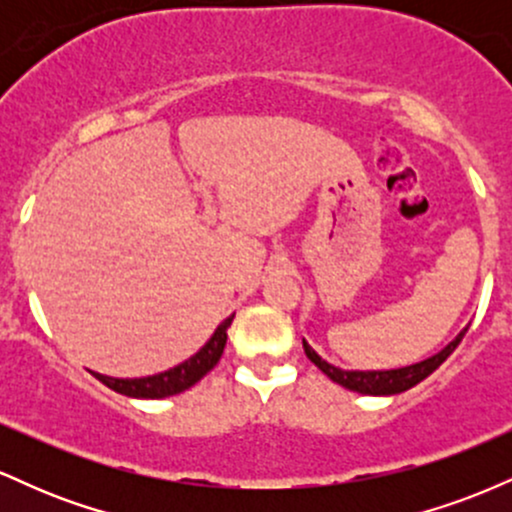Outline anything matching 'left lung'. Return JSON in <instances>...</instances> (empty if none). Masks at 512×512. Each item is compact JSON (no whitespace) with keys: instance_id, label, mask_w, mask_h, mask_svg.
<instances>
[{"instance_id":"1","label":"left lung","mask_w":512,"mask_h":512,"mask_svg":"<svg viewBox=\"0 0 512 512\" xmlns=\"http://www.w3.org/2000/svg\"><path fill=\"white\" fill-rule=\"evenodd\" d=\"M464 332H467V327H464V330L457 334V337L452 339L443 351H438L436 356L426 358V361L421 363H414V366H404L395 370H342L332 366V363H327L325 358L317 356L305 339H303V349H305V356H308L310 361H313L315 366L327 375V378L334 380L337 385L346 387V390L361 392V395H399V392L409 390V387L419 385L421 380H426L428 375H431L433 370H436L440 363H443L445 358L457 349V344L462 342Z\"/></svg>"}]
</instances>
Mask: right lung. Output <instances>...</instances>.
<instances>
[{"instance_id": "1", "label": "right lung", "mask_w": 512, "mask_h": 512, "mask_svg": "<svg viewBox=\"0 0 512 512\" xmlns=\"http://www.w3.org/2000/svg\"><path fill=\"white\" fill-rule=\"evenodd\" d=\"M233 315L226 317L216 332L211 334V339L202 349L197 351L195 356L187 358L185 363L180 366L166 370V373L158 375H149V378H108V375H98L96 378L101 380L103 385H108L110 390L120 392V395L127 397H137V399H163L170 395H180V392L190 390L192 385L199 383L204 375L209 373L211 368L219 363V358L226 349V339H228V327H231Z\"/></svg>"}]
</instances>
